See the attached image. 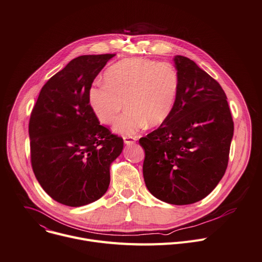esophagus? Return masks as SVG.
I'll return each mask as SVG.
<instances>
[{
	"instance_id": "esophagus-1",
	"label": "esophagus",
	"mask_w": 262,
	"mask_h": 262,
	"mask_svg": "<svg viewBox=\"0 0 262 262\" xmlns=\"http://www.w3.org/2000/svg\"><path fill=\"white\" fill-rule=\"evenodd\" d=\"M123 140H124V143L126 145H133L136 143L137 141V138L134 137V136H124L123 137Z\"/></svg>"
}]
</instances>
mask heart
Listing matches in <instances>:
<instances>
[{"label":"heart","mask_w":262,"mask_h":262,"mask_svg":"<svg viewBox=\"0 0 262 262\" xmlns=\"http://www.w3.org/2000/svg\"><path fill=\"white\" fill-rule=\"evenodd\" d=\"M179 89L180 76L171 62L126 58L105 71L103 85L89 89L88 102L106 125L116 122L124 102L126 111L114 129L129 136L146 124H162L173 111Z\"/></svg>","instance_id":"heart-1"}]
</instances>
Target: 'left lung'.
<instances>
[{"mask_svg": "<svg viewBox=\"0 0 262 262\" xmlns=\"http://www.w3.org/2000/svg\"><path fill=\"white\" fill-rule=\"evenodd\" d=\"M180 89L172 113L139 140L149 192L173 205L206 198L224 177L234 123L221 84L193 60L174 56Z\"/></svg>", "mask_w": 262, "mask_h": 262, "instance_id": "obj_1", "label": "left lung"}]
</instances>
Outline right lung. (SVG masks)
<instances>
[{
  "label": "right lung",
  "instance_id": "right-lung-1",
  "mask_svg": "<svg viewBox=\"0 0 262 262\" xmlns=\"http://www.w3.org/2000/svg\"><path fill=\"white\" fill-rule=\"evenodd\" d=\"M115 54L71 60L41 88L29 120L31 166L54 201L80 207L99 200L110 185V166L123 139L99 125L88 92Z\"/></svg>",
  "mask_w": 262,
  "mask_h": 262
}]
</instances>
